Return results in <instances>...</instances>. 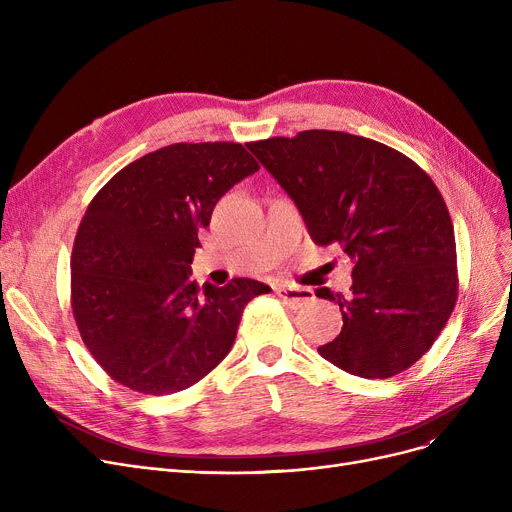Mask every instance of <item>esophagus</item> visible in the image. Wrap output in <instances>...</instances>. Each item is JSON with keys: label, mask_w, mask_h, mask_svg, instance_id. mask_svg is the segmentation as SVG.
I'll return each instance as SVG.
<instances>
[{"label": "esophagus", "mask_w": 512, "mask_h": 512, "mask_svg": "<svg viewBox=\"0 0 512 512\" xmlns=\"http://www.w3.org/2000/svg\"><path fill=\"white\" fill-rule=\"evenodd\" d=\"M276 294L292 309L309 305L315 299V294H313L311 288H299V286H278Z\"/></svg>", "instance_id": "34e87169"}]
</instances>
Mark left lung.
I'll return each instance as SVG.
<instances>
[{
	"instance_id": "left-lung-1",
	"label": "left lung",
	"mask_w": 512,
	"mask_h": 512,
	"mask_svg": "<svg viewBox=\"0 0 512 512\" xmlns=\"http://www.w3.org/2000/svg\"><path fill=\"white\" fill-rule=\"evenodd\" d=\"M297 203L315 245L353 259L340 334L319 355L367 380L409 369L436 342L459 297L448 207L434 180L400 151L357 134L303 130L247 143Z\"/></svg>"
}]
</instances>
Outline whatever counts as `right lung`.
<instances>
[{"label": "right lung", "instance_id": "obj_1", "mask_svg": "<svg viewBox=\"0 0 512 512\" xmlns=\"http://www.w3.org/2000/svg\"><path fill=\"white\" fill-rule=\"evenodd\" d=\"M259 170L240 143H176L122 168L89 203L70 261L76 328L101 369L143 394L197 384L234 344L242 311L270 292L191 280L199 230Z\"/></svg>", "mask_w": 512, "mask_h": 512}]
</instances>
